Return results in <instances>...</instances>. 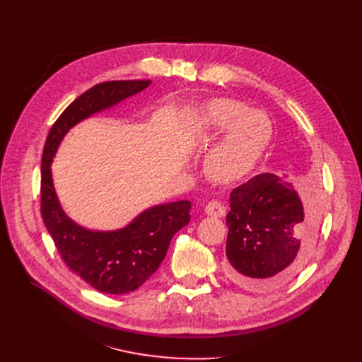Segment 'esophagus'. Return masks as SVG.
<instances>
[{
	"label": "esophagus",
	"instance_id": "1",
	"mask_svg": "<svg viewBox=\"0 0 362 362\" xmlns=\"http://www.w3.org/2000/svg\"><path fill=\"white\" fill-rule=\"evenodd\" d=\"M204 213L211 217H223L226 214V206L217 201H210L204 206Z\"/></svg>",
	"mask_w": 362,
	"mask_h": 362
}]
</instances>
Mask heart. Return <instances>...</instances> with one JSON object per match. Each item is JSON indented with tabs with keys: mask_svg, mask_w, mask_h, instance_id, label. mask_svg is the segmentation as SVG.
I'll list each match as a JSON object with an SVG mask.
<instances>
[{
	"mask_svg": "<svg viewBox=\"0 0 362 362\" xmlns=\"http://www.w3.org/2000/svg\"><path fill=\"white\" fill-rule=\"evenodd\" d=\"M202 123L208 129L230 126L205 160L206 173L216 180L236 176L255 156L269 132V120L262 111L248 110L232 98L208 103L202 111Z\"/></svg>",
	"mask_w": 362,
	"mask_h": 362,
	"instance_id": "obj_1",
	"label": "heart"
}]
</instances>
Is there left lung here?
<instances>
[{
	"label": "left lung",
	"mask_w": 362,
	"mask_h": 362,
	"mask_svg": "<svg viewBox=\"0 0 362 362\" xmlns=\"http://www.w3.org/2000/svg\"><path fill=\"white\" fill-rule=\"evenodd\" d=\"M224 273L238 286L272 292L305 264L317 232V206L293 185L261 173L230 194Z\"/></svg>",
	"instance_id": "1"
}]
</instances>
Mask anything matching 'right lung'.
<instances>
[{
    "label": "right lung",
    "mask_w": 362,
    "mask_h": 362,
    "mask_svg": "<svg viewBox=\"0 0 362 362\" xmlns=\"http://www.w3.org/2000/svg\"><path fill=\"white\" fill-rule=\"evenodd\" d=\"M151 81H112L95 85L76 98L52 124L42 154L41 214L67 267L93 289L110 295L136 291L157 272L171 238L191 221V201L154 205L119 230H89L74 223L57 198L51 163L66 133L148 88Z\"/></svg>",
    "instance_id": "right-lung-1"
}]
</instances>
